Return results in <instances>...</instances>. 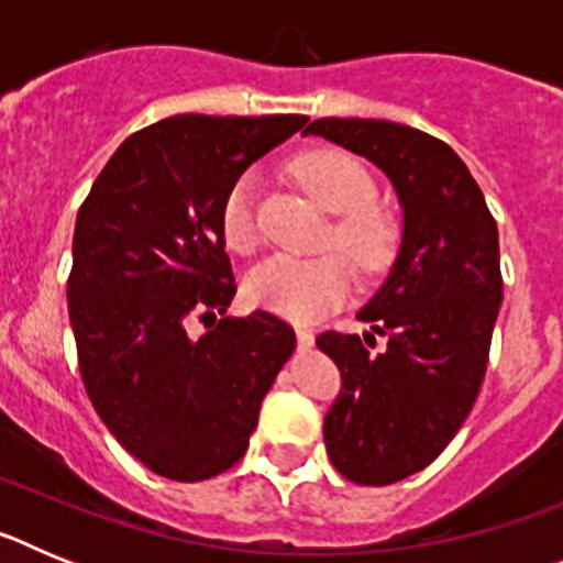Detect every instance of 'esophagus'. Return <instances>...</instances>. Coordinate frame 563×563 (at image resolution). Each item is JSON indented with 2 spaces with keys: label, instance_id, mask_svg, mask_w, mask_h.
<instances>
[{
  "label": "esophagus",
  "instance_id": "34e87169",
  "mask_svg": "<svg viewBox=\"0 0 563 563\" xmlns=\"http://www.w3.org/2000/svg\"><path fill=\"white\" fill-rule=\"evenodd\" d=\"M296 338H298V346H312V341H316V335H312V330H307V327H296Z\"/></svg>",
  "mask_w": 563,
  "mask_h": 563
}]
</instances>
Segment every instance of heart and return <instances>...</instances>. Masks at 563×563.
Masks as SVG:
<instances>
[{"label": "heart", "instance_id": "b5f03b06", "mask_svg": "<svg viewBox=\"0 0 563 563\" xmlns=\"http://www.w3.org/2000/svg\"><path fill=\"white\" fill-rule=\"evenodd\" d=\"M292 174L312 200L335 213L330 239L363 271H383L397 251V225L375 202L377 186L357 157L341 148H316L292 163ZM256 183L242 174L222 200V236L239 253L258 245ZM346 252V253H347ZM345 253V254H346ZM340 251L318 256L276 253L247 276V301L290 321H312L338 307L355 285V267Z\"/></svg>", "mask_w": 563, "mask_h": 563}]
</instances>
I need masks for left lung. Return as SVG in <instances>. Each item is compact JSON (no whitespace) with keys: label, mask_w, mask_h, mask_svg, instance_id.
Returning <instances> with one entry per match:
<instances>
[{"label":"left lung","mask_w":563,"mask_h":563,"mask_svg":"<svg viewBox=\"0 0 563 563\" xmlns=\"http://www.w3.org/2000/svg\"><path fill=\"white\" fill-rule=\"evenodd\" d=\"M375 163L395 186V265L357 312L372 332H321L341 369L324 417L327 454L357 485H391L442 454L471 415L501 307L499 231L460 154L420 129L321 118L305 129ZM375 334L387 350L369 353Z\"/></svg>","instance_id":"8db88e82"}]
</instances>
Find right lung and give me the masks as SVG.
Here are the masks:
<instances>
[{"instance_id": "right-lung-1", "label": "right lung", "mask_w": 563, "mask_h": 563, "mask_svg": "<svg viewBox=\"0 0 563 563\" xmlns=\"http://www.w3.org/2000/svg\"><path fill=\"white\" fill-rule=\"evenodd\" d=\"M307 114H174L109 157L76 220L69 324L84 389L112 437L177 482L222 474L247 451L258 409L296 350L273 312H225L236 292L222 200Z\"/></svg>"}]
</instances>
